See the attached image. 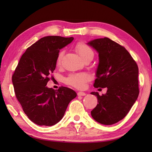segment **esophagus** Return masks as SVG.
Masks as SVG:
<instances>
[{"instance_id":"esophagus-1","label":"esophagus","mask_w":152,"mask_h":152,"mask_svg":"<svg viewBox=\"0 0 152 152\" xmlns=\"http://www.w3.org/2000/svg\"><path fill=\"white\" fill-rule=\"evenodd\" d=\"M86 95V93L84 92H82V91H79L78 93V96H85Z\"/></svg>"}]
</instances>
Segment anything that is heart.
Masks as SVG:
<instances>
[{
	"mask_svg": "<svg viewBox=\"0 0 152 152\" xmlns=\"http://www.w3.org/2000/svg\"><path fill=\"white\" fill-rule=\"evenodd\" d=\"M75 49L77 52L80 55L82 59L84 60L87 58L94 56V52L93 50L88 45L83 42H79L76 45ZM64 54V51H60L57 55V64H59ZM90 76L87 73H77L72 74L69 76L66 79V83L67 84L75 87L76 88L82 89L84 88L86 82L89 81Z\"/></svg>",
	"mask_w": 152,
	"mask_h": 152,
	"instance_id": "obj_1",
	"label": "heart"
}]
</instances>
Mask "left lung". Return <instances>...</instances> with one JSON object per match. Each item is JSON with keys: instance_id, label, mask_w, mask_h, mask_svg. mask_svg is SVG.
I'll return each mask as SVG.
<instances>
[{"instance_id": "8db88e82", "label": "left lung", "mask_w": 152, "mask_h": 152, "mask_svg": "<svg viewBox=\"0 0 152 152\" xmlns=\"http://www.w3.org/2000/svg\"><path fill=\"white\" fill-rule=\"evenodd\" d=\"M99 53V64L93 86L107 88L106 94L96 96L98 104L91 112L92 118L110 125L124 119L139 94L138 68L124 47L108 38H97L87 43Z\"/></svg>"}]
</instances>
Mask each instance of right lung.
<instances>
[{"mask_svg": "<svg viewBox=\"0 0 152 152\" xmlns=\"http://www.w3.org/2000/svg\"><path fill=\"white\" fill-rule=\"evenodd\" d=\"M73 37L48 36L40 38L22 55L12 76L16 98L31 121L38 125L52 126L63 118L69 102L77 94L61 87L46 86L56 69L59 50L72 42Z\"/></svg>", "mask_w": 152, "mask_h": 152, "instance_id": "1", "label": "right lung"}]
</instances>
